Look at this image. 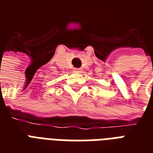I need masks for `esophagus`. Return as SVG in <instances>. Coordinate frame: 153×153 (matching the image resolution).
Returning <instances> with one entry per match:
<instances>
[{
	"instance_id": "obj_1",
	"label": "esophagus",
	"mask_w": 153,
	"mask_h": 153,
	"mask_svg": "<svg viewBox=\"0 0 153 153\" xmlns=\"http://www.w3.org/2000/svg\"><path fill=\"white\" fill-rule=\"evenodd\" d=\"M74 71H76V72H80V71H81V69H79V68H75V69H74Z\"/></svg>"
}]
</instances>
